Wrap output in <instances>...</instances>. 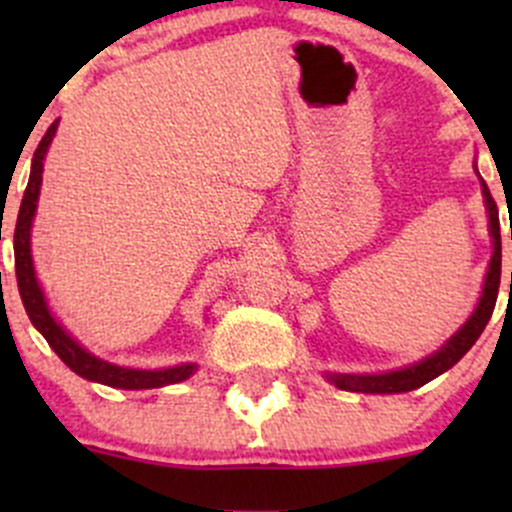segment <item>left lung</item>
I'll return each mask as SVG.
<instances>
[{
  "label": "left lung",
  "mask_w": 512,
  "mask_h": 512,
  "mask_svg": "<svg viewBox=\"0 0 512 512\" xmlns=\"http://www.w3.org/2000/svg\"><path fill=\"white\" fill-rule=\"evenodd\" d=\"M473 168H476V165H473ZM478 180L480 193H483L485 213H488V232L490 240H493V255H490L488 272H485L483 292H480L476 309H473L471 317L466 319V324H463L441 349L423 356L421 361L401 366V369L384 371V374H342V371H324V379H327L329 384H334L342 391H354V394H404V391H414L418 386L428 384L431 379L441 376L443 371H448L453 364H458V361L466 356L468 349L476 344V339L483 334L485 324H488L490 314H493L495 309V299H498L500 287V257H503L500 255L498 205H495L493 195H490L488 185L480 178V173Z\"/></svg>",
  "instance_id": "obj_1"
}]
</instances>
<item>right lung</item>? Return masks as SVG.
Returning a JSON list of instances; mask_svg holds the SVG:
<instances>
[{
    "instance_id": "obj_1",
    "label": "right lung",
    "mask_w": 512,
    "mask_h": 512,
    "mask_svg": "<svg viewBox=\"0 0 512 512\" xmlns=\"http://www.w3.org/2000/svg\"><path fill=\"white\" fill-rule=\"evenodd\" d=\"M59 121L49 126V131L41 138L39 148L34 151L32 158V173H29L27 190H24L22 208L17 215V227H14V267H17V285L22 294L24 309H27L29 319L36 327V332L49 342L56 356L69 366L74 374L81 379L96 381V384L111 386V389H160V386L178 384V381L190 379L198 371V364H178L168 366V369H131V366H118L113 361L101 359V356L91 354L89 349L81 347L51 314L46 294L36 280L34 257H32V225L36 215V203H39L41 190V173H44V158L49 151L51 141L56 136Z\"/></svg>"
}]
</instances>
